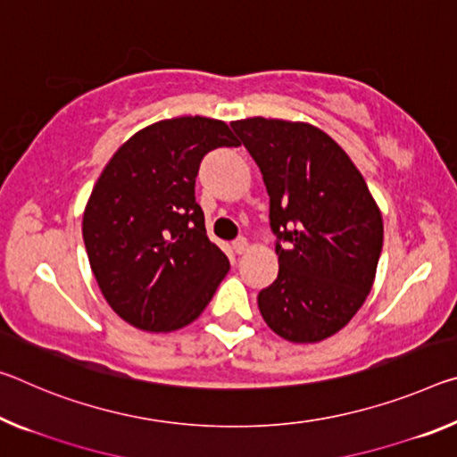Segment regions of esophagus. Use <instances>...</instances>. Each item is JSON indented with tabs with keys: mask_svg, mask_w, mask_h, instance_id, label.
<instances>
[{
	"mask_svg": "<svg viewBox=\"0 0 457 457\" xmlns=\"http://www.w3.org/2000/svg\"><path fill=\"white\" fill-rule=\"evenodd\" d=\"M248 248H250V244H248V240H245V237H237V240L234 242V252H236V254H245V252H248Z\"/></svg>",
	"mask_w": 457,
	"mask_h": 457,
	"instance_id": "obj_1",
	"label": "esophagus"
}]
</instances>
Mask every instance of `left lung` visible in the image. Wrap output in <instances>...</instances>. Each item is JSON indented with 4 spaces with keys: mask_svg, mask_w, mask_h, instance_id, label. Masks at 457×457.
I'll use <instances>...</instances> for the list:
<instances>
[{
    "mask_svg": "<svg viewBox=\"0 0 457 457\" xmlns=\"http://www.w3.org/2000/svg\"><path fill=\"white\" fill-rule=\"evenodd\" d=\"M234 132L262 172L278 277L258 309L277 336L317 344L344 329L372 291L382 213L345 150L313 124L245 118Z\"/></svg>",
    "mask_w": 457,
    "mask_h": 457,
    "instance_id": "1",
    "label": "left lung"
}]
</instances>
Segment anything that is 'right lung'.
<instances>
[{
  "mask_svg": "<svg viewBox=\"0 0 457 457\" xmlns=\"http://www.w3.org/2000/svg\"><path fill=\"white\" fill-rule=\"evenodd\" d=\"M237 144L226 121L183 115L142 128L101 170L83 240L101 295L132 328L169 333L193 323L228 274L195 177L209 150Z\"/></svg>",
  "mask_w": 457,
  "mask_h": 457,
  "instance_id": "add662e5",
  "label": "right lung"
}]
</instances>
